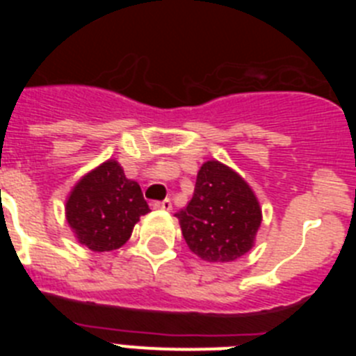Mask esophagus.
Segmentation results:
<instances>
[{"instance_id":"obj_1","label":"esophagus","mask_w":356,"mask_h":356,"mask_svg":"<svg viewBox=\"0 0 356 356\" xmlns=\"http://www.w3.org/2000/svg\"><path fill=\"white\" fill-rule=\"evenodd\" d=\"M151 207H153V209L155 210H172V203H171V200H163V201H153V203H151Z\"/></svg>"}]
</instances>
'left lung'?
<instances>
[{
  "label": "left lung",
  "mask_w": 356,
  "mask_h": 356,
  "mask_svg": "<svg viewBox=\"0 0 356 356\" xmlns=\"http://www.w3.org/2000/svg\"><path fill=\"white\" fill-rule=\"evenodd\" d=\"M176 217L194 254L207 262H232L253 248L262 210L237 172L210 160L197 172L193 200Z\"/></svg>",
  "instance_id": "left-lung-1"
}]
</instances>
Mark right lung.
<instances>
[{"label":"right lung","mask_w":356,"mask_h":356,"mask_svg":"<svg viewBox=\"0 0 356 356\" xmlns=\"http://www.w3.org/2000/svg\"><path fill=\"white\" fill-rule=\"evenodd\" d=\"M147 212L139 184L128 180L115 160L85 175L65 205L67 222L80 244L99 253L121 248Z\"/></svg>","instance_id":"right-lung-1"}]
</instances>
